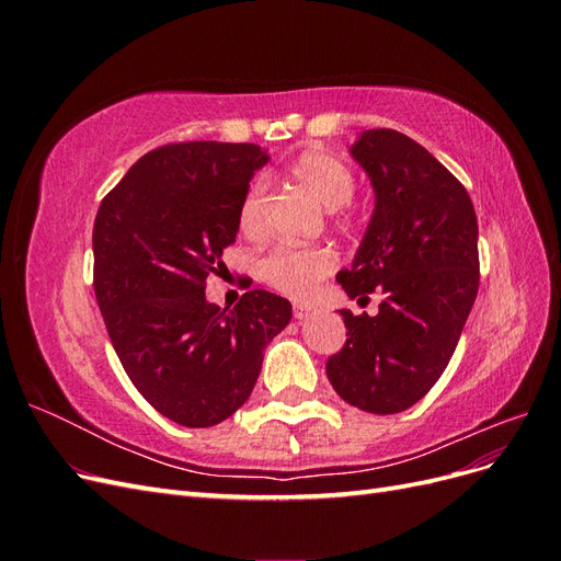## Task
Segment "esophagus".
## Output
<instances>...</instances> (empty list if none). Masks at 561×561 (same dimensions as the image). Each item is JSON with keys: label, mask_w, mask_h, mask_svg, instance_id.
<instances>
[{"label": "esophagus", "mask_w": 561, "mask_h": 561, "mask_svg": "<svg viewBox=\"0 0 561 561\" xmlns=\"http://www.w3.org/2000/svg\"><path fill=\"white\" fill-rule=\"evenodd\" d=\"M311 307H307V304H295V318L297 320H307L311 316Z\"/></svg>", "instance_id": "1"}]
</instances>
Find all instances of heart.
Returning <instances> with one entry per match:
<instances>
[{
    "instance_id": "b5f03b06",
    "label": "heart",
    "mask_w": 561,
    "mask_h": 561,
    "mask_svg": "<svg viewBox=\"0 0 561 561\" xmlns=\"http://www.w3.org/2000/svg\"><path fill=\"white\" fill-rule=\"evenodd\" d=\"M293 178L328 210L344 208L353 198L355 178L348 165L328 151H304L290 165ZM239 222L245 233H260L264 227V182H254L245 192L239 210ZM336 266L334 252L328 248H295L278 245L260 260V276L278 293L290 297H307L318 280Z\"/></svg>"
}]
</instances>
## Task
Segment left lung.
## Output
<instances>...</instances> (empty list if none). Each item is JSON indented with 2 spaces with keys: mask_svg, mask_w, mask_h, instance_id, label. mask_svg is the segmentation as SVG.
Masks as SVG:
<instances>
[{
  "mask_svg": "<svg viewBox=\"0 0 561 561\" xmlns=\"http://www.w3.org/2000/svg\"><path fill=\"white\" fill-rule=\"evenodd\" d=\"M375 190V210L351 268L336 280L353 299L383 293L377 316L342 309L346 346L328 379L369 414L410 410L454 355L480 287L478 217L463 184L407 135L363 130L348 149Z\"/></svg>",
  "mask_w": 561,
  "mask_h": 561,
  "instance_id": "obj_1",
  "label": "left lung"
}]
</instances>
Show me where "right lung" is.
<instances>
[{"label":"right lung","mask_w":561,"mask_h":561,"mask_svg":"<svg viewBox=\"0 0 561 561\" xmlns=\"http://www.w3.org/2000/svg\"><path fill=\"white\" fill-rule=\"evenodd\" d=\"M266 161L248 142L165 145L133 163L95 215L93 287L112 346L140 396L186 428L239 410L293 318V304L266 290L231 311L206 299Z\"/></svg>","instance_id":"add662e5"}]
</instances>
